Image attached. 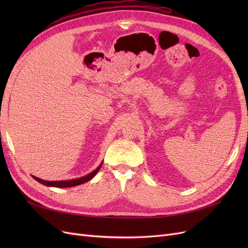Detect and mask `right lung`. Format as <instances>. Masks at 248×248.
<instances>
[{"label": "right lung", "mask_w": 248, "mask_h": 248, "mask_svg": "<svg viewBox=\"0 0 248 248\" xmlns=\"http://www.w3.org/2000/svg\"><path fill=\"white\" fill-rule=\"evenodd\" d=\"M103 162V161H102ZM102 162L99 164L98 167H97L96 170H94L93 171L90 172V174L84 176V177H80L78 179H72V180H62V181H46V180H42L40 178H37L35 176H32L36 181H38L39 183L46 185V186H49V187H58V188H66V187H73V186H78L80 185L82 183H86L88 181H90L94 176H96L97 172L99 171L101 166H102Z\"/></svg>", "instance_id": "1"}]
</instances>
